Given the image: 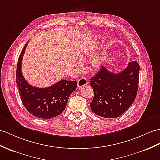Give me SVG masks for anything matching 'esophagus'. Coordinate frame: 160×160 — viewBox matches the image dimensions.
<instances>
[{"mask_svg":"<svg viewBox=\"0 0 160 160\" xmlns=\"http://www.w3.org/2000/svg\"><path fill=\"white\" fill-rule=\"evenodd\" d=\"M88 84V80L85 79V78H81L80 79L78 80L77 82V87L78 88H83L84 86H85Z\"/></svg>","mask_w":160,"mask_h":160,"instance_id":"obj_1","label":"esophagus"}]
</instances>
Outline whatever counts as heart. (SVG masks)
<instances>
[{
  "label": "heart",
  "instance_id": "1",
  "mask_svg": "<svg viewBox=\"0 0 160 160\" xmlns=\"http://www.w3.org/2000/svg\"><path fill=\"white\" fill-rule=\"evenodd\" d=\"M93 53V45H89L87 48H85L83 50V54L84 56H91ZM91 68L93 70H98L101 67V61L98 58H93L90 63Z\"/></svg>",
  "mask_w": 160,
  "mask_h": 160
}]
</instances>
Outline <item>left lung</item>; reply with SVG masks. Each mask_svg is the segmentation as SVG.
I'll return each instance as SVG.
<instances>
[{"mask_svg": "<svg viewBox=\"0 0 160 160\" xmlns=\"http://www.w3.org/2000/svg\"><path fill=\"white\" fill-rule=\"evenodd\" d=\"M139 69L136 61L130 62L119 73L101 67L89 83L93 90V98L90 103L93 113L104 118H115L127 111L137 94Z\"/></svg>", "mask_w": 160, "mask_h": 160, "instance_id": "8db88e82", "label": "left lung"}]
</instances>
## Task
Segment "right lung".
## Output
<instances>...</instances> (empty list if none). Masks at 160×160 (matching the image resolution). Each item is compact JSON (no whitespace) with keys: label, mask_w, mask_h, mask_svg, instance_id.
Returning <instances> with one entry per match:
<instances>
[{"label":"right lung","mask_w":160,"mask_h":160,"mask_svg":"<svg viewBox=\"0 0 160 160\" xmlns=\"http://www.w3.org/2000/svg\"><path fill=\"white\" fill-rule=\"evenodd\" d=\"M28 42L18 58L16 83L23 104L30 114L42 119L60 115L65 109L70 95L77 88L75 81L61 80L48 88H40L30 85L23 77L22 60Z\"/></svg>","instance_id":"obj_1"}]
</instances>
